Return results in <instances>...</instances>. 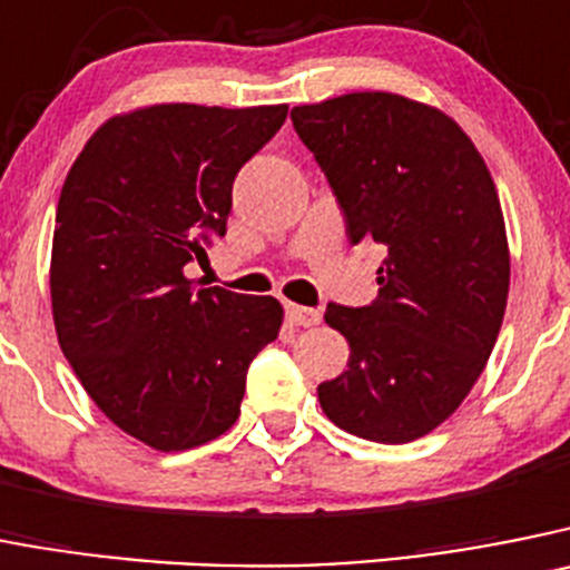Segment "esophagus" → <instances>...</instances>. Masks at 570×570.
I'll return each instance as SVG.
<instances>
[{
    "instance_id": "obj_1",
    "label": "esophagus",
    "mask_w": 570,
    "mask_h": 570,
    "mask_svg": "<svg viewBox=\"0 0 570 570\" xmlns=\"http://www.w3.org/2000/svg\"><path fill=\"white\" fill-rule=\"evenodd\" d=\"M285 316H288L291 325H296V327H313V325H320V322H322L320 311H313V307L294 305V302H288V305H285Z\"/></svg>"
}]
</instances>
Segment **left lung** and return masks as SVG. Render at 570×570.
Instances as JSON below:
<instances>
[{
    "label": "left lung",
    "instance_id": "obj_1",
    "mask_svg": "<svg viewBox=\"0 0 570 570\" xmlns=\"http://www.w3.org/2000/svg\"><path fill=\"white\" fill-rule=\"evenodd\" d=\"M347 239L384 245L379 296L327 305L347 370L320 384L338 430L410 443L441 426L487 367L509 299V239L487 164L449 115L395 92L291 109Z\"/></svg>",
    "mask_w": 570,
    "mask_h": 570
}]
</instances>
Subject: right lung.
<instances>
[{
    "label": "right lung",
    "mask_w": 570,
    "mask_h": 570,
    "mask_svg": "<svg viewBox=\"0 0 570 570\" xmlns=\"http://www.w3.org/2000/svg\"><path fill=\"white\" fill-rule=\"evenodd\" d=\"M285 115L288 104L132 109L67 171L50 257L61 353L146 446L183 452L232 430L248 364L279 336L274 296L197 288L186 265L226 234L234 177Z\"/></svg>",
    "instance_id": "right-lung-1"
}]
</instances>
